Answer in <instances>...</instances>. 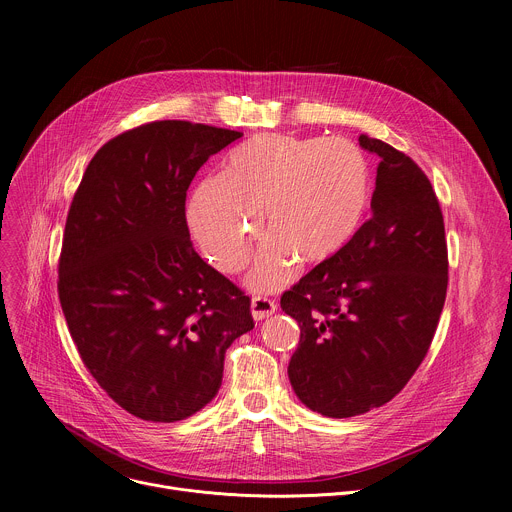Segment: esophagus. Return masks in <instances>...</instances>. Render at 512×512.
<instances>
[{"instance_id": "obj_1", "label": "esophagus", "mask_w": 512, "mask_h": 512, "mask_svg": "<svg viewBox=\"0 0 512 512\" xmlns=\"http://www.w3.org/2000/svg\"><path fill=\"white\" fill-rule=\"evenodd\" d=\"M275 310H277V304H275L273 300H269V298L255 296V298L251 300V314H253L255 320H265V318H269L271 314H275Z\"/></svg>"}]
</instances>
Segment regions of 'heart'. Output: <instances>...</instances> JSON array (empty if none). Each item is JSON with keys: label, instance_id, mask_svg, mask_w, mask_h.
Returning a JSON list of instances; mask_svg holds the SVG:
<instances>
[{"label": "heart", "instance_id": "heart-1", "mask_svg": "<svg viewBox=\"0 0 512 512\" xmlns=\"http://www.w3.org/2000/svg\"><path fill=\"white\" fill-rule=\"evenodd\" d=\"M371 194V164L354 143L263 133L229 154L221 178L196 186L186 221L210 263L233 273L265 214L271 235L251 261L247 285L267 294L294 279L300 261L320 265L344 251Z\"/></svg>", "mask_w": 512, "mask_h": 512}]
</instances>
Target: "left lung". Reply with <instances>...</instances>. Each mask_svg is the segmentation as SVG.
Masks as SVG:
<instances>
[{
  "mask_svg": "<svg viewBox=\"0 0 512 512\" xmlns=\"http://www.w3.org/2000/svg\"><path fill=\"white\" fill-rule=\"evenodd\" d=\"M358 143L381 160L373 216L281 296L300 326L289 383L308 409L336 419L381 407L407 385L448 289L444 216L431 182L393 145L369 135Z\"/></svg>",
  "mask_w": 512,
  "mask_h": 512,
  "instance_id": "left-lung-1",
  "label": "left lung"
}]
</instances>
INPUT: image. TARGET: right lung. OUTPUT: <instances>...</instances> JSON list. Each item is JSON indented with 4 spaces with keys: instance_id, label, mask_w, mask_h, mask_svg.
<instances>
[{
    "instance_id": "obj_1",
    "label": "right lung",
    "mask_w": 512,
    "mask_h": 512,
    "mask_svg": "<svg viewBox=\"0 0 512 512\" xmlns=\"http://www.w3.org/2000/svg\"><path fill=\"white\" fill-rule=\"evenodd\" d=\"M241 131L190 121L129 129L95 154L72 198L58 298L89 373L131 415L172 423L223 383L253 330L251 300L194 251L186 190Z\"/></svg>"
}]
</instances>
